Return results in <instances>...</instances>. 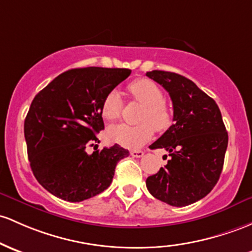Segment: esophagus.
Instances as JSON below:
<instances>
[{
  "instance_id": "34e87169",
  "label": "esophagus",
  "mask_w": 252,
  "mask_h": 252,
  "mask_svg": "<svg viewBox=\"0 0 252 252\" xmlns=\"http://www.w3.org/2000/svg\"><path fill=\"white\" fill-rule=\"evenodd\" d=\"M130 154L134 158H141V157H143V152L142 151H130Z\"/></svg>"
}]
</instances>
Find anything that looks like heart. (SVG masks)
<instances>
[{"label":"heart","instance_id":"heart-1","mask_svg":"<svg viewBox=\"0 0 252 252\" xmlns=\"http://www.w3.org/2000/svg\"><path fill=\"white\" fill-rule=\"evenodd\" d=\"M134 99L145 105L140 116L141 124L128 126L117 124L110 126L107 135L110 140L126 148H139L152 139L154 128L165 130L171 124V111L164 101L162 91L156 82L148 79H139L129 85ZM123 103L117 91H110L101 104V115L105 120L116 121L121 117Z\"/></svg>","mask_w":252,"mask_h":252}]
</instances>
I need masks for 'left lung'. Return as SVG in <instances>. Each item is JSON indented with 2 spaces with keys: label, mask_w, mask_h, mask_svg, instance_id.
<instances>
[{
  "label": "left lung",
  "mask_w": 252,
  "mask_h": 252,
  "mask_svg": "<svg viewBox=\"0 0 252 252\" xmlns=\"http://www.w3.org/2000/svg\"><path fill=\"white\" fill-rule=\"evenodd\" d=\"M167 91L175 123L151 149L164 148L170 160L146 181L148 191L175 207L189 206L212 191L222 171L228 135L214 99L191 80L153 70L146 74Z\"/></svg>",
  "instance_id": "8db88e82"
}]
</instances>
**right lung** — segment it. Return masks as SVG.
I'll return each instance as SVG.
<instances>
[{"mask_svg": "<svg viewBox=\"0 0 252 252\" xmlns=\"http://www.w3.org/2000/svg\"><path fill=\"white\" fill-rule=\"evenodd\" d=\"M130 69L88 67L64 71L33 99L24 124L27 156L44 189L81 202L111 184L115 168L129 156L120 145L88 154L104 129L101 104Z\"/></svg>", "mask_w": 252, "mask_h": 252, "instance_id": "add662e5", "label": "right lung"}]
</instances>
